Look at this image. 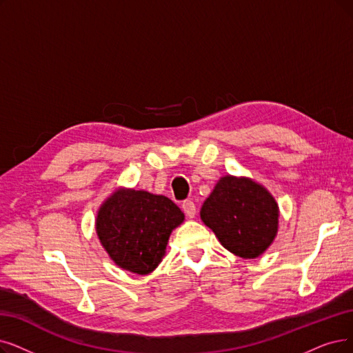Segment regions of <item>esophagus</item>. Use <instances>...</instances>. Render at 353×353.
<instances>
[{"instance_id": "34e87169", "label": "esophagus", "mask_w": 353, "mask_h": 353, "mask_svg": "<svg viewBox=\"0 0 353 353\" xmlns=\"http://www.w3.org/2000/svg\"><path fill=\"white\" fill-rule=\"evenodd\" d=\"M182 210H184V213H185L190 219H192V217L195 216V213H196V207H195L194 201H191V200L182 201Z\"/></svg>"}]
</instances>
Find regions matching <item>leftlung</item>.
<instances>
[{
	"label": "left lung",
	"instance_id": "1",
	"mask_svg": "<svg viewBox=\"0 0 353 353\" xmlns=\"http://www.w3.org/2000/svg\"><path fill=\"white\" fill-rule=\"evenodd\" d=\"M200 216L225 249L245 259L258 258L278 230V205L272 195L248 178L223 176Z\"/></svg>",
	"mask_w": 353,
	"mask_h": 353
}]
</instances>
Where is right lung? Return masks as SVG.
I'll use <instances>...</instances> for the list:
<instances>
[{
    "label": "right lung",
    "instance_id": "obj_1",
    "mask_svg": "<svg viewBox=\"0 0 353 353\" xmlns=\"http://www.w3.org/2000/svg\"><path fill=\"white\" fill-rule=\"evenodd\" d=\"M184 221L179 207L163 195L119 190L97 216V233L123 270L146 275L159 265L171 232Z\"/></svg>",
    "mask_w": 353,
    "mask_h": 353
}]
</instances>
